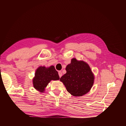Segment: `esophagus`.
Listing matches in <instances>:
<instances>
[{
  "instance_id": "obj_1",
  "label": "esophagus",
  "mask_w": 126,
  "mask_h": 126,
  "mask_svg": "<svg viewBox=\"0 0 126 126\" xmlns=\"http://www.w3.org/2000/svg\"><path fill=\"white\" fill-rule=\"evenodd\" d=\"M58 74H59V77L61 78V77H62V73L61 71H59V72H58Z\"/></svg>"
}]
</instances>
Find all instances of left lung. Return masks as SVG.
<instances>
[{
  "mask_svg": "<svg viewBox=\"0 0 126 126\" xmlns=\"http://www.w3.org/2000/svg\"><path fill=\"white\" fill-rule=\"evenodd\" d=\"M65 70L67 73L60 80L68 92L74 96H82L90 91L94 78L88 64L73 58Z\"/></svg>",
  "mask_w": 126,
  "mask_h": 126,
  "instance_id": "1",
  "label": "left lung"
}]
</instances>
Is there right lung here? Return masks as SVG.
Returning a JSON list of instances; mask_svg holds the SVG:
<instances>
[{
  "mask_svg": "<svg viewBox=\"0 0 126 126\" xmlns=\"http://www.w3.org/2000/svg\"><path fill=\"white\" fill-rule=\"evenodd\" d=\"M59 77L58 72L55 70L54 66L46 68L39 67L36 70L35 77L33 79L34 87L40 91L43 92L47 86L50 80H59Z\"/></svg>",
  "mask_w": 126,
  "mask_h": 126,
  "instance_id": "right-lung-1",
  "label": "right lung"
}]
</instances>
